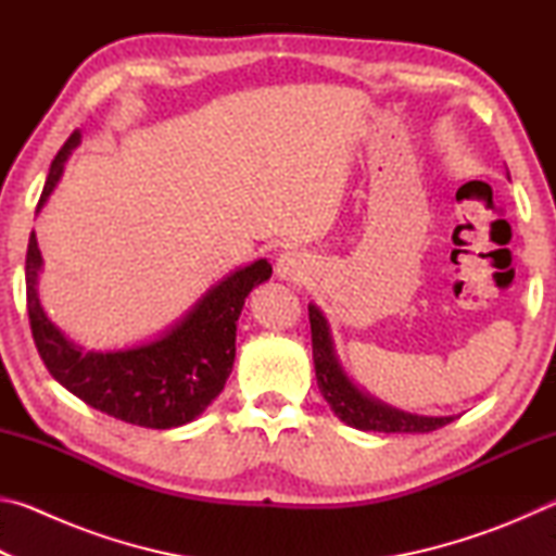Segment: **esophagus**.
I'll use <instances>...</instances> for the list:
<instances>
[{
    "label": "esophagus",
    "instance_id": "34e87169",
    "mask_svg": "<svg viewBox=\"0 0 556 556\" xmlns=\"http://www.w3.org/2000/svg\"><path fill=\"white\" fill-rule=\"evenodd\" d=\"M308 269H312V267H308V260L296 250H287L277 257V275L281 279L299 281V279H304L308 275Z\"/></svg>",
    "mask_w": 556,
    "mask_h": 556
}]
</instances>
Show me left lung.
Masks as SVG:
<instances>
[{
	"label": "left lung",
	"mask_w": 556,
	"mask_h": 556,
	"mask_svg": "<svg viewBox=\"0 0 556 556\" xmlns=\"http://www.w3.org/2000/svg\"><path fill=\"white\" fill-rule=\"evenodd\" d=\"M308 321H312V348L316 382L324 400L331 404L333 414L345 425L363 431H384V434H427L439 427H446L454 417H417L388 404L368 397L345 378L341 365L336 361L331 333L324 314L312 304L308 306Z\"/></svg>",
	"instance_id": "1"
}]
</instances>
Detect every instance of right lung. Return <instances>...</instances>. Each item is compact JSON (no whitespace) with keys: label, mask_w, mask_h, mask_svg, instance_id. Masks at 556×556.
<instances>
[{"label":"right lung","mask_w":556,"mask_h":556,"mask_svg":"<svg viewBox=\"0 0 556 556\" xmlns=\"http://www.w3.org/2000/svg\"><path fill=\"white\" fill-rule=\"evenodd\" d=\"M80 144L75 129L55 154L39 208L63 174L65 159ZM41 250L31 232L26 250V312L39 355L55 380L90 407L147 429L193 421L218 397L235 361V321L244 296L271 275L267 260L232 271L205 294L184 321L159 341L115 353H83L46 318L36 296Z\"/></svg>","instance_id":"right-lung-1"}]
</instances>
